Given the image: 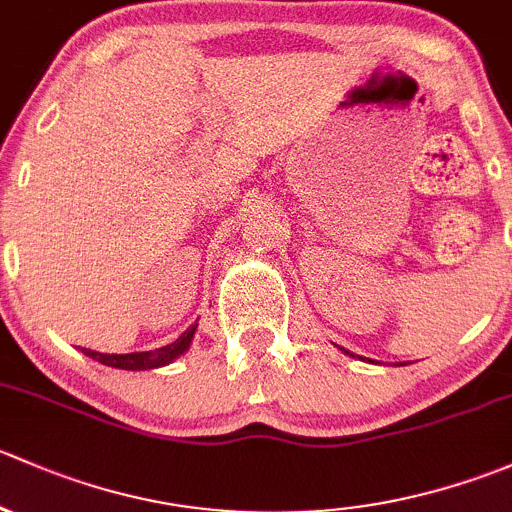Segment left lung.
<instances>
[{
  "label": "left lung",
  "mask_w": 512,
  "mask_h": 512,
  "mask_svg": "<svg viewBox=\"0 0 512 512\" xmlns=\"http://www.w3.org/2000/svg\"><path fill=\"white\" fill-rule=\"evenodd\" d=\"M340 350H342V352H345V355H350V357H355V355H352V352H350V350H345V347H340ZM357 357H360V355H357ZM362 360H365V357H362ZM365 362H372V360H365Z\"/></svg>",
  "instance_id": "left-lung-1"
}]
</instances>
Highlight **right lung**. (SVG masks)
I'll use <instances>...</instances> for the list:
<instances>
[{
    "label": "right lung",
    "mask_w": 512,
    "mask_h": 512,
    "mask_svg": "<svg viewBox=\"0 0 512 512\" xmlns=\"http://www.w3.org/2000/svg\"><path fill=\"white\" fill-rule=\"evenodd\" d=\"M194 333H197V323L189 325L182 335L177 337L175 342L165 347H157V350H147V352H128V355H105V352H96L88 350V347H81V352L91 360L100 362L105 367H115V370H128V372H140V370H157V367H165L170 362H175L179 355L189 350L192 345Z\"/></svg>",
    "instance_id": "add662e5"
}]
</instances>
